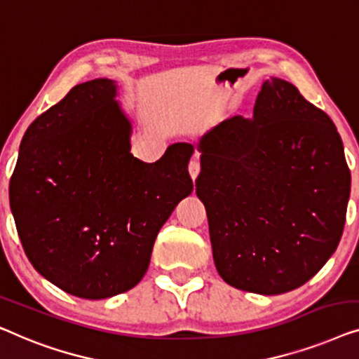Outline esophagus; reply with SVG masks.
Instances as JSON below:
<instances>
[{
    "label": "esophagus",
    "instance_id": "obj_1",
    "mask_svg": "<svg viewBox=\"0 0 359 359\" xmlns=\"http://www.w3.org/2000/svg\"><path fill=\"white\" fill-rule=\"evenodd\" d=\"M189 172H190V177L191 179H196L198 177V174H200V161L198 159H191L190 161V164H189Z\"/></svg>",
    "mask_w": 359,
    "mask_h": 359
}]
</instances>
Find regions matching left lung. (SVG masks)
I'll list each match as a JSON object with an SVG mask.
<instances>
[{"label":"left lung","instance_id":"left-lung-1","mask_svg":"<svg viewBox=\"0 0 359 359\" xmlns=\"http://www.w3.org/2000/svg\"><path fill=\"white\" fill-rule=\"evenodd\" d=\"M196 195L218 273L257 294L309 281L335 252L351 175L337 127L280 78L262 84L254 117H231L200 140Z\"/></svg>","mask_w":359,"mask_h":359}]
</instances>
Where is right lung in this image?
I'll list each match as a JSON object with an SVG mask.
<instances>
[{"mask_svg": "<svg viewBox=\"0 0 359 359\" xmlns=\"http://www.w3.org/2000/svg\"><path fill=\"white\" fill-rule=\"evenodd\" d=\"M115 97L112 79L74 86L29 125L9 182L29 262L83 299L138 285L159 229L194 190V146L175 143L151 164L135 158L131 123Z\"/></svg>", "mask_w": 359, "mask_h": 359, "instance_id": "1", "label": "right lung"}]
</instances>
